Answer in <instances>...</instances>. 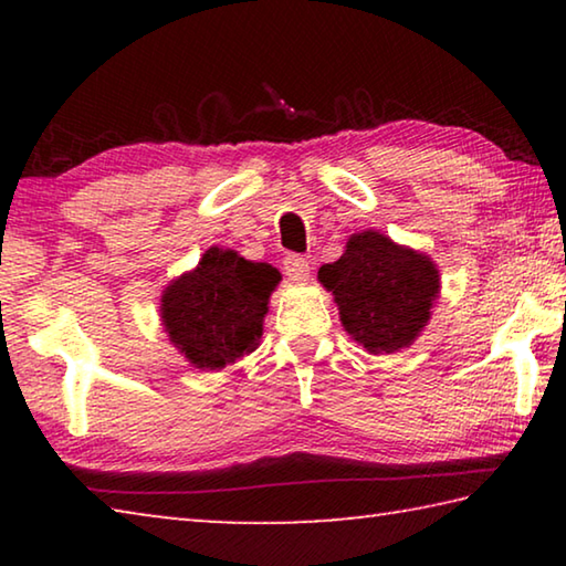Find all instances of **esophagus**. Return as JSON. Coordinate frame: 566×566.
I'll return each mask as SVG.
<instances>
[{"label": "esophagus", "instance_id": "34e87169", "mask_svg": "<svg viewBox=\"0 0 566 566\" xmlns=\"http://www.w3.org/2000/svg\"><path fill=\"white\" fill-rule=\"evenodd\" d=\"M284 274L290 276L292 282H306L310 276V262L302 254H286L284 256Z\"/></svg>", "mask_w": 566, "mask_h": 566}]
</instances>
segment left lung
Masks as SVG:
<instances>
[{
  "mask_svg": "<svg viewBox=\"0 0 566 566\" xmlns=\"http://www.w3.org/2000/svg\"><path fill=\"white\" fill-rule=\"evenodd\" d=\"M319 282L339 304L342 324L364 349L391 354L415 342L439 294V272L424 254L379 232L354 234Z\"/></svg>",
  "mask_w": 566,
  "mask_h": 566,
  "instance_id": "left-lung-1",
  "label": "left lung"
}]
</instances>
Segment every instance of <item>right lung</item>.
<instances>
[{
	"label": "right lung",
	"mask_w": 566,
	"mask_h": 566,
	"mask_svg": "<svg viewBox=\"0 0 566 566\" xmlns=\"http://www.w3.org/2000/svg\"><path fill=\"white\" fill-rule=\"evenodd\" d=\"M280 280L272 264L212 247L195 272L181 274L161 296L169 339L195 367L222 369L256 349L266 302Z\"/></svg>",
	"instance_id": "right-lung-1"
}]
</instances>
